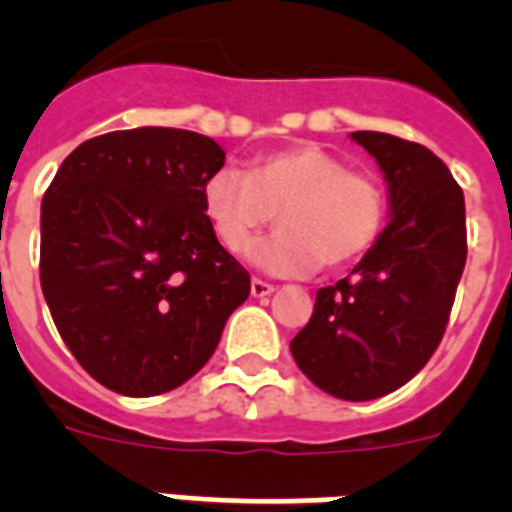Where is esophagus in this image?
Wrapping results in <instances>:
<instances>
[{"instance_id": "34e87169", "label": "esophagus", "mask_w": 512, "mask_h": 512, "mask_svg": "<svg viewBox=\"0 0 512 512\" xmlns=\"http://www.w3.org/2000/svg\"><path fill=\"white\" fill-rule=\"evenodd\" d=\"M273 284L271 281H265V279H252V295L255 297H268L273 292Z\"/></svg>"}]
</instances>
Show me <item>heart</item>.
I'll list each match as a JSON object with an SVG mask.
<instances>
[{"label":"heart","mask_w":512,"mask_h":512,"mask_svg":"<svg viewBox=\"0 0 512 512\" xmlns=\"http://www.w3.org/2000/svg\"><path fill=\"white\" fill-rule=\"evenodd\" d=\"M204 215L228 252H239L273 215L281 228L249 244L247 257L284 276L342 268L385 225V191L372 172L348 170L327 148L303 143L257 159L249 172L223 167L204 185Z\"/></svg>","instance_id":"b5f03b06"}]
</instances>
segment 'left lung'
Masks as SVG:
<instances>
[{
    "label": "left lung",
    "instance_id": "left-lung-1",
    "mask_svg": "<svg viewBox=\"0 0 512 512\" xmlns=\"http://www.w3.org/2000/svg\"><path fill=\"white\" fill-rule=\"evenodd\" d=\"M385 172L393 217L361 263L316 292L311 321L289 342L313 385L342 401H372L409 382L436 353L460 284L465 196L420 143L353 132Z\"/></svg>",
    "mask_w": 512,
    "mask_h": 512
}]
</instances>
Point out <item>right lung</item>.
<instances>
[{
	"mask_svg": "<svg viewBox=\"0 0 512 512\" xmlns=\"http://www.w3.org/2000/svg\"><path fill=\"white\" fill-rule=\"evenodd\" d=\"M223 164L199 132L116 130L74 148L44 193V300L84 372L114 393L191 380L249 297V273L201 201Z\"/></svg>",
	"mask_w": 512,
	"mask_h": 512,
	"instance_id": "right-lung-1",
	"label": "right lung"
}]
</instances>
